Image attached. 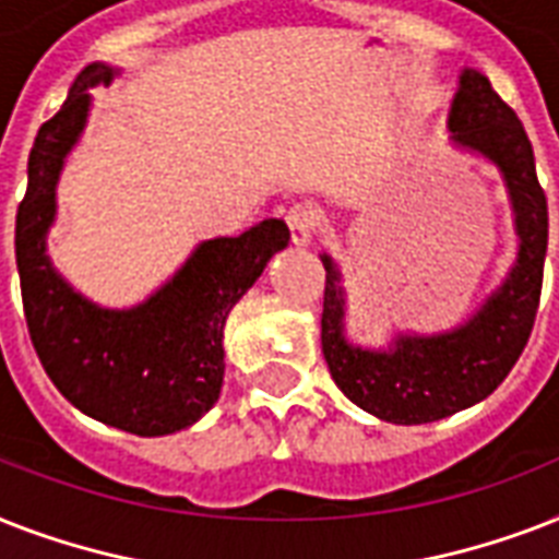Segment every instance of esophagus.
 <instances>
[{
  "label": "esophagus",
  "mask_w": 559,
  "mask_h": 559,
  "mask_svg": "<svg viewBox=\"0 0 559 559\" xmlns=\"http://www.w3.org/2000/svg\"><path fill=\"white\" fill-rule=\"evenodd\" d=\"M287 226H289V237H293V243L307 246L316 235L319 214H316L310 205H293V209L287 211Z\"/></svg>",
  "instance_id": "obj_1"
}]
</instances>
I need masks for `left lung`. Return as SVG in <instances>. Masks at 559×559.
Returning <instances> with one entry per match:
<instances>
[{
	"mask_svg": "<svg viewBox=\"0 0 559 559\" xmlns=\"http://www.w3.org/2000/svg\"><path fill=\"white\" fill-rule=\"evenodd\" d=\"M452 142L502 170L520 235L516 263L467 322L435 336H397L389 350L345 340V289L331 254H322V350L342 394L389 424H432L499 389L528 345L537 319L548 246V202L525 127L476 69H464L450 109Z\"/></svg>",
	"mask_w": 559,
	"mask_h": 559,
	"instance_id": "obj_1",
	"label": "left lung"
}]
</instances>
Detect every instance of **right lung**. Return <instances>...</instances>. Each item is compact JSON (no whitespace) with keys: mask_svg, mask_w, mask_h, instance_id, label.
Segmentation results:
<instances>
[{"mask_svg":"<svg viewBox=\"0 0 559 559\" xmlns=\"http://www.w3.org/2000/svg\"><path fill=\"white\" fill-rule=\"evenodd\" d=\"M116 69L86 66L55 118L39 127L28 188L16 209V270L31 342L48 380L74 408L124 432L156 438L197 424L223 385V328L231 307L289 243L284 219L237 237H214L186 266L130 310H104L74 293L46 254L57 179L90 116L92 86Z\"/></svg>","mask_w":559,"mask_h":559,"instance_id":"obj_1","label":"right lung"}]
</instances>
